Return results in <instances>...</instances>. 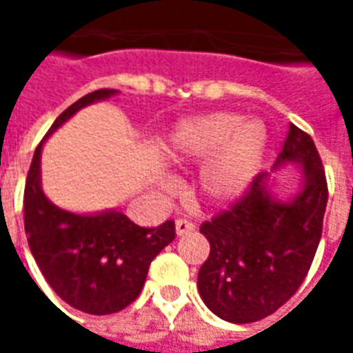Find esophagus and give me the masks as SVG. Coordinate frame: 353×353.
Returning a JSON list of instances; mask_svg holds the SVG:
<instances>
[{
	"instance_id": "esophagus-1",
	"label": "esophagus",
	"mask_w": 353,
	"mask_h": 353,
	"mask_svg": "<svg viewBox=\"0 0 353 353\" xmlns=\"http://www.w3.org/2000/svg\"><path fill=\"white\" fill-rule=\"evenodd\" d=\"M196 229V225H194L192 221L188 220H177L176 221V234L177 236H183V234H190V232Z\"/></svg>"
}]
</instances>
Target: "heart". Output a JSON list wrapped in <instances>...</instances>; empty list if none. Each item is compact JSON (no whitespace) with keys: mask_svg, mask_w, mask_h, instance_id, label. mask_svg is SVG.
I'll return each mask as SVG.
<instances>
[{"mask_svg":"<svg viewBox=\"0 0 353 353\" xmlns=\"http://www.w3.org/2000/svg\"><path fill=\"white\" fill-rule=\"evenodd\" d=\"M269 146L268 126L260 119H241L232 112H212L183 119L165 141L166 159L177 166L205 161L198 174L199 196L225 205L251 188ZM157 187L170 190L168 176H157Z\"/></svg>","mask_w":353,"mask_h":353,"instance_id":"heart-1","label":"heart"}]
</instances>
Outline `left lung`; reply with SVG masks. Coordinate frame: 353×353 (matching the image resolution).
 Returning <instances> with one entry per match:
<instances>
[{
  "instance_id": "1",
  "label": "left lung",
  "mask_w": 353,
  "mask_h": 353,
  "mask_svg": "<svg viewBox=\"0 0 353 353\" xmlns=\"http://www.w3.org/2000/svg\"><path fill=\"white\" fill-rule=\"evenodd\" d=\"M290 165L301 174L295 192L280 198L274 176L262 172L243 199L199 227L210 243L198 273L199 296L227 323H254L276 312L313 262L328 187L312 137L295 124H290L273 172Z\"/></svg>"
}]
</instances>
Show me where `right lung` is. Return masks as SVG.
I'll use <instances>...</instances> for the list:
<instances>
[{"instance_id": "right-lung-1", "label": "right lung", "mask_w": 353, "mask_h": 353, "mask_svg": "<svg viewBox=\"0 0 353 353\" xmlns=\"http://www.w3.org/2000/svg\"><path fill=\"white\" fill-rule=\"evenodd\" d=\"M99 90L82 97L52 122L36 148L25 183V232L47 284L62 301L90 315H110L130 306L143 290L152 260L176 238L174 221L141 227L122 210L73 212L58 207L41 187V150L74 113L117 97Z\"/></svg>"}]
</instances>
